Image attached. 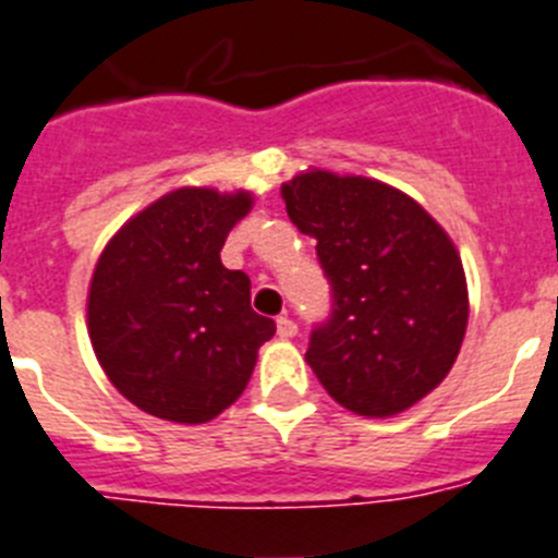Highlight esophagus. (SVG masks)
Listing matches in <instances>:
<instances>
[{"instance_id":"obj_1","label":"esophagus","mask_w":558,"mask_h":558,"mask_svg":"<svg viewBox=\"0 0 558 558\" xmlns=\"http://www.w3.org/2000/svg\"><path fill=\"white\" fill-rule=\"evenodd\" d=\"M276 332H279V338H293L299 332V327L290 316H279L276 318Z\"/></svg>"}]
</instances>
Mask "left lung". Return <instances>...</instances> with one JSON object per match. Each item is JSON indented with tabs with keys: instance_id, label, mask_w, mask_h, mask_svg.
<instances>
[{
	"instance_id": "1",
	"label": "left lung",
	"mask_w": 558,
	"mask_h": 558,
	"mask_svg": "<svg viewBox=\"0 0 558 558\" xmlns=\"http://www.w3.org/2000/svg\"><path fill=\"white\" fill-rule=\"evenodd\" d=\"M288 217L316 236L332 316L304 361L332 401L392 417L454 366L469 327V284L451 236L395 185L325 169L282 183Z\"/></svg>"
}]
</instances>
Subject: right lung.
I'll return each instance as SVG.
<instances>
[{"mask_svg": "<svg viewBox=\"0 0 558 558\" xmlns=\"http://www.w3.org/2000/svg\"><path fill=\"white\" fill-rule=\"evenodd\" d=\"M254 208L245 189L183 185L123 222L95 262L87 330L112 387L160 421L199 426L245 392L274 318L251 311V279L220 262Z\"/></svg>", "mask_w": 558, "mask_h": 558, "instance_id": "add662e5", "label": "right lung"}]
</instances>
